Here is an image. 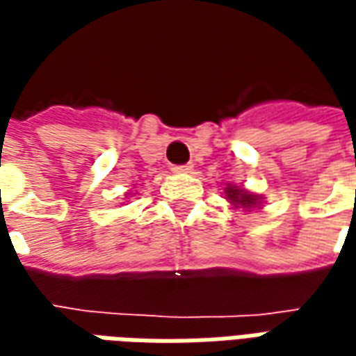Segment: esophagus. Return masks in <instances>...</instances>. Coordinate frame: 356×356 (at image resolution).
<instances>
[{"instance_id": "34e87169", "label": "esophagus", "mask_w": 356, "mask_h": 356, "mask_svg": "<svg viewBox=\"0 0 356 356\" xmlns=\"http://www.w3.org/2000/svg\"><path fill=\"white\" fill-rule=\"evenodd\" d=\"M193 163H185V165H171L173 173H191L193 171Z\"/></svg>"}]
</instances>
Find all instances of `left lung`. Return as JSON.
<instances>
[{
  "mask_svg": "<svg viewBox=\"0 0 356 356\" xmlns=\"http://www.w3.org/2000/svg\"><path fill=\"white\" fill-rule=\"evenodd\" d=\"M225 194H227V200L232 202L234 204V208H255L257 204H259V198L255 196V194H250L244 188H240V186H227L225 188Z\"/></svg>",
  "mask_w": 356,
  "mask_h": 356,
  "instance_id": "obj_1",
  "label": "left lung"
}]
</instances>
